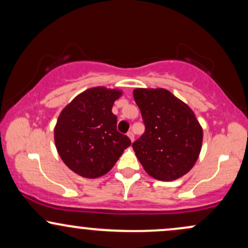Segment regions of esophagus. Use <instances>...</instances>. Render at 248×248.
I'll return each mask as SVG.
<instances>
[{"label": "esophagus", "instance_id": "1", "mask_svg": "<svg viewBox=\"0 0 248 248\" xmlns=\"http://www.w3.org/2000/svg\"><path fill=\"white\" fill-rule=\"evenodd\" d=\"M127 135H128V138L130 139V141L133 142V141H134V139H135V138H134V133H133V132H128Z\"/></svg>", "mask_w": 248, "mask_h": 248}]
</instances>
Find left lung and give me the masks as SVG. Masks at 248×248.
<instances>
[{
    "label": "left lung",
    "mask_w": 248,
    "mask_h": 248,
    "mask_svg": "<svg viewBox=\"0 0 248 248\" xmlns=\"http://www.w3.org/2000/svg\"><path fill=\"white\" fill-rule=\"evenodd\" d=\"M134 100L146 130L133 149L148 175L169 182L189 172L197 161L203 129L191 108L164 88H135Z\"/></svg>",
    "instance_id": "1"
}]
</instances>
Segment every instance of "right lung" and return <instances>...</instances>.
Segmentation results:
<instances>
[{
  "instance_id": "add662e5",
  "label": "right lung",
  "mask_w": 248,
  "mask_h": 248,
  "mask_svg": "<svg viewBox=\"0 0 248 248\" xmlns=\"http://www.w3.org/2000/svg\"><path fill=\"white\" fill-rule=\"evenodd\" d=\"M119 90L93 87L77 95L59 114L55 127V143L59 156L81 177L96 178L114 167L129 138L116 130L114 101Z\"/></svg>"
}]
</instances>
